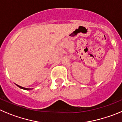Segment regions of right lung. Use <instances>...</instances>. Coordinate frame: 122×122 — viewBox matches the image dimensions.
Wrapping results in <instances>:
<instances>
[{"instance_id":"1","label":"right lung","mask_w":122,"mask_h":122,"mask_svg":"<svg viewBox=\"0 0 122 122\" xmlns=\"http://www.w3.org/2000/svg\"><path fill=\"white\" fill-rule=\"evenodd\" d=\"M18 86V87H20V88H22V89H24V90H29V88H24V87H21V86H19V85H17Z\"/></svg>"}]
</instances>
